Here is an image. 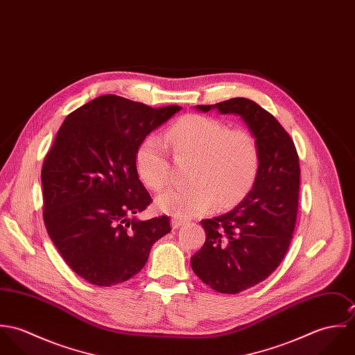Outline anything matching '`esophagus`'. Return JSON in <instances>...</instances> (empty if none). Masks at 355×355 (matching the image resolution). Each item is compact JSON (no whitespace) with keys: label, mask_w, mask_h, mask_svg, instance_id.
Returning <instances> with one entry per match:
<instances>
[{"label":"esophagus","mask_w":355,"mask_h":355,"mask_svg":"<svg viewBox=\"0 0 355 355\" xmlns=\"http://www.w3.org/2000/svg\"><path fill=\"white\" fill-rule=\"evenodd\" d=\"M186 221L184 220H182V218H178V217H172V220H171V224H172V228L173 230H176V228H179L180 225H183Z\"/></svg>","instance_id":"esophagus-1"}]
</instances>
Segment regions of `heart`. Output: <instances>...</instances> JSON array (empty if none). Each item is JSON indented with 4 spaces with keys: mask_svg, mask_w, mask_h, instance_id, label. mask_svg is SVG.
I'll return each instance as SVG.
<instances>
[{
    "mask_svg": "<svg viewBox=\"0 0 355 355\" xmlns=\"http://www.w3.org/2000/svg\"><path fill=\"white\" fill-rule=\"evenodd\" d=\"M166 142L176 158L194 157L189 187H169L157 200V209L179 218H189L213 209L239 202L253 187L259 169V150L253 134L228 128L217 119L187 114L173 123ZM137 169L154 191L169 180L171 159L166 144L157 135L144 139L137 152Z\"/></svg>",
    "mask_w": 355,
    "mask_h": 355,
    "instance_id": "b5f03b06",
    "label": "heart"
}]
</instances>
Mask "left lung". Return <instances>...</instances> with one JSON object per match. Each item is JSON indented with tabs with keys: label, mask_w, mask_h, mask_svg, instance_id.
<instances>
[{
	"label": "left lung",
	"mask_w": 355,
	"mask_h": 355,
	"mask_svg": "<svg viewBox=\"0 0 355 355\" xmlns=\"http://www.w3.org/2000/svg\"><path fill=\"white\" fill-rule=\"evenodd\" d=\"M197 107L239 114L259 150L252 191L231 211L201 221L206 241L191 257V268L205 284L221 294H238L270 276L290 248L298 214L300 157L276 117L252 100Z\"/></svg>",
	"instance_id": "obj_1"
}]
</instances>
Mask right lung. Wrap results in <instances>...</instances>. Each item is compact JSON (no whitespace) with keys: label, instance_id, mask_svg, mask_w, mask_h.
I'll use <instances>...</instances> for the list:
<instances>
[{"label":"right lung","instance_id":"1","mask_svg":"<svg viewBox=\"0 0 355 355\" xmlns=\"http://www.w3.org/2000/svg\"><path fill=\"white\" fill-rule=\"evenodd\" d=\"M179 110L106 94L60 127L41 172L44 223L67 265L89 283L110 287L131 279L171 231L168 216L132 217L153 201L138 176L137 152Z\"/></svg>","mask_w":355,"mask_h":355}]
</instances>
